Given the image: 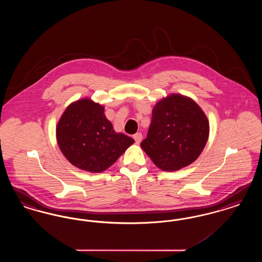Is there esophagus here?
Here are the masks:
<instances>
[{"mask_svg":"<svg viewBox=\"0 0 262 262\" xmlns=\"http://www.w3.org/2000/svg\"><path fill=\"white\" fill-rule=\"evenodd\" d=\"M134 139L136 140V142H137V144L140 143L141 140H142V135H141V133H137V134H136V135L134 136Z\"/></svg>","mask_w":262,"mask_h":262,"instance_id":"1","label":"esophagus"}]
</instances>
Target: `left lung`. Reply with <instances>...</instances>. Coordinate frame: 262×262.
I'll return each mask as SVG.
<instances>
[{
	"mask_svg": "<svg viewBox=\"0 0 262 262\" xmlns=\"http://www.w3.org/2000/svg\"><path fill=\"white\" fill-rule=\"evenodd\" d=\"M209 136V123L190 98L172 94L152 111L147 137L141 148L164 171H177L194 162Z\"/></svg>",
	"mask_w": 262,
	"mask_h": 262,
	"instance_id": "8db88e82",
	"label": "left lung"
}]
</instances>
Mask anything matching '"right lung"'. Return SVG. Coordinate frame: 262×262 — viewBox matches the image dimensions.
<instances>
[{
    "label": "right lung",
    "mask_w": 262,
    "mask_h": 262,
    "mask_svg": "<svg viewBox=\"0 0 262 262\" xmlns=\"http://www.w3.org/2000/svg\"><path fill=\"white\" fill-rule=\"evenodd\" d=\"M57 140L70 162L93 173L108 169L135 142L117 134L105 117L104 107L88 98L66 109L57 125Z\"/></svg>",
    "instance_id": "obj_1"
}]
</instances>
